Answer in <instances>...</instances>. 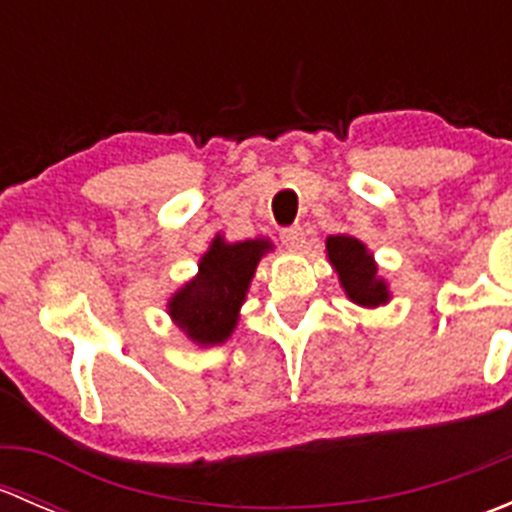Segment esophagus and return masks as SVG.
<instances>
[{"label":"esophagus","instance_id":"1","mask_svg":"<svg viewBox=\"0 0 512 512\" xmlns=\"http://www.w3.org/2000/svg\"><path fill=\"white\" fill-rule=\"evenodd\" d=\"M280 240H282V245L289 247V250H302V247H304V230L299 225L282 227Z\"/></svg>","mask_w":512,"mask_h":512}]
</instances>
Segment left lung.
Here are the masks:
<instances>
[{"label": "left lung", "mask_w": 512, "mask_h": 512, "mask_svg": "<svg viewBox=\"0 0 512 512\" xmlns=\"http://www.w3.org/2000/svg\"><path fill=\"white\" fill-rule=\"evenodd\" d=\"M329 260L337 270L347 297L364 307H379L389 299V289L376 275V265L366 247L352 235H332L327 240Z\"/></svg>", "instance_id": "obj_1"}]
</instances>
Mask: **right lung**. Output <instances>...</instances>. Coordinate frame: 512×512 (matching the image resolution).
<instances>
[{
  "label": "right lung",
  "mask_w": 512,
  "mask_h": 512,
  "mask_svg": "<svg viewBox=\"0 0 512 512\" xmlns=\"http://www.w3.org/2000/svg\"><path fill=\"white\" fill-rule=\"evenodd\" d=\"M270 250L267 240H245L227 245L215 237L200 260V272L173 299L168 309L180 329L198 344H220L237 324L255 267Z\"/></svg>",
  "instance_id": "obj_1"
}]
</instances>
